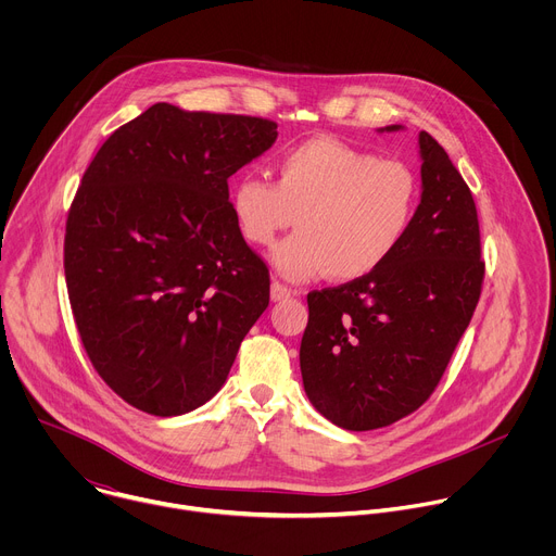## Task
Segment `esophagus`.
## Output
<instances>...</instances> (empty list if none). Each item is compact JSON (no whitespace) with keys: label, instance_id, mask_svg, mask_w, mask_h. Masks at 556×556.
I'll use <instances>...</instances> for the list:
<instances>
[{"label":"esophagus","instance_id":"esophagus-1","mask_svg":"<svg viewBox=\"0 0 556 556\" xmlns=\"http://www.w3.org/2000/svg\"><path fill=\"white\" fill-rule=\"evenodd\" d=\"M294 292L288 288V286H283V283H279V281H273L270 283V299L273 301H286V299H290Z\"/></svg>","mask_w":556,"mask_h":556}]
</instances>
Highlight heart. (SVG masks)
Returning a JSON list of instances; mask_svg holds the SVG:
<instances>
[{
	"instance_id": "b5f03b06",
	"label": "heart",
	"mask_w": 556,
	"mask_h": 556,
	"mask_svg": "<svg viewBox=\"0 0 556 556\" xmlns=\"http://www.w3.org/2000/svg\"><path fill=\"white\" fill-rule=\"evenodd\" d=\"M420 206V180L401 161L337 138L288 149L277 182L247 174L230 189V211L249 242H279L270 262L290 281H354L387 264L405 244Z\"/></svg>"
}]
</instances>
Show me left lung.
I'll list each match as a JSON object with an SVG mask.
<instances>
[{"label": "left lung", "mask_w": 556, "mask_h": 556, "mask_svg": "<svg viewBox=\"0 0 556 556\" xmlns=\"http://www.w3.org/2000/svg\"><path fill=\"white\" fill-rule=\"evenodd\" d=\"M418 153L420 206L399 253L367 277L307 294L303 389L316 412L348 431L380 429L416 412L480 301L484 262L470 189L427 131L418 134Z\"/></svg>", "instance_id": "8db88e82"}]
</instances>
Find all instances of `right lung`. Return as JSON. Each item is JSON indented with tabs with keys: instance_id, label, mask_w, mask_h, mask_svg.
<instances>
[{
	"instance_id": "right-lung-1",
	"label": "right lung",
	"mask_w": 556,
	"mask_h": 556,
	"mask_svg": "<svg viewBox=\"0 0 556 556\" xmlns=\"http://www.w3.org/2000/svg\"><path fill=\"white\" fill-rule=\"evenodd\" d=\"M275 140L266 118L155 103L84 174L65 224L70 305L94 369L131 407L172 418L208 403L268 307V268L226 180Z\"/></svg>"
}]
</instances>
